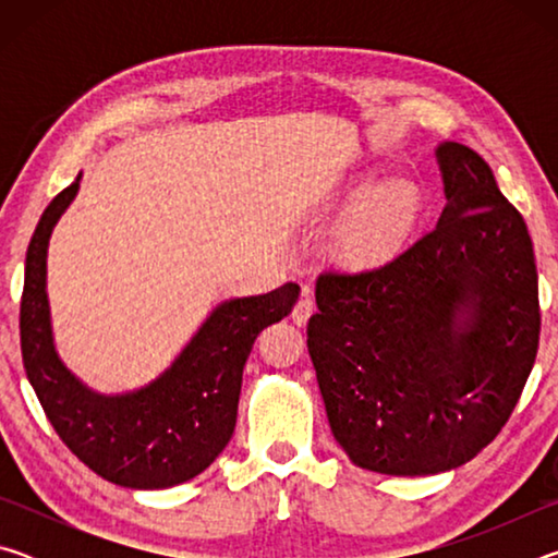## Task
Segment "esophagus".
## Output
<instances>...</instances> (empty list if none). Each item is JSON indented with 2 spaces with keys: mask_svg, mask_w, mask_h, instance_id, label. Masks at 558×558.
<instances>
[{
  "mask_svg": "<svg viewBox=\"0 0 558 558\" xmlns=\"http://www.w3.org/2000/svg\"><path fill=\"white\" fill-rule=\"evenodd\" d=\"M313 310H315V300H313V295H310V290H305L302 292V298L295 305V310H292V323H295L298 327H305L310 315H313Z\"/></svg>",
  "mask_w": 558,
  "mask_h": 558,
  "instance_id": "obj_1",
  "label": "esophagus"
}]
</instances>
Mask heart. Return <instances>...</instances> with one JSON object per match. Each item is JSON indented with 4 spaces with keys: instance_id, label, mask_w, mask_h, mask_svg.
I'll return each mask as SVG.
<instances>
[{
    "instance_id": "obj_1",
    "label": "heart",
    "mask_w": 558,
    "mask_h": 558,
    "mask_svg": "<svg viewBox=\"0 0 558 558\" xmlns=\"http://www.w3.org/2000/svg\"><path fill=\"white\" fill-rule=\"evenodd\" d=\"M418 206V186L409 179H391L366 189L339 223L344 256L359 266L384 260L409 235Z\"/></svg>"
}]
</instances>
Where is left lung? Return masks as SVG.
Returning a JSON list of instances; mask_svg holds the SVG:
<instances>
[{
    "mask_svg": "<svg viewBox=\"0 0 558 558\" xmlns=\"http://www.w3.org/2000/svg\"><path fill=\"white\" fill-rule=\"evenodd\" d=\"M436 229L364 272H323L307 352L329 428L356 468L438 475L465 465L514 411L539 347L526 223L489 165L440 143Z\"/></svg>",
    "mask_w": 558,
    "mask_h": 558,
    "instance_id": "left-lung-1",
    "label": "left lung"
}]
</instances>
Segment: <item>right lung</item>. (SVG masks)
Instances as JSON below:
<instances>
[{"instance_id":"right-lung-1","label":"right lung","mask_w":558,"mask_h":558,"mask_svg":"<svg viewBox=\"0 0 558 558\" xmlns=\"http://www.w3.org/2000/svg\"><path fill=\"white\" fill-rule=\"evenodd\" d=\"M78 186L81 174L46 206L26 251L19 313L26 376L59 438L108 483L130 489L182 485L229 446L245 359L263 329L292 313L300 286L286 282L266 295L219 302L174 362L140 389H90L56 352L46 292L49 239Z\"/></svg>"}]
</instances>
